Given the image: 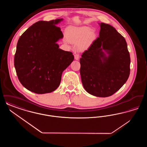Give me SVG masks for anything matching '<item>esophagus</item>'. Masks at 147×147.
Listing matches in <instances>:
<instances>
[{
  "label": "esophagus",
  "mask_w": 147,
  "mask_h": 147,
  "mask_svg": "<svg viewBox=\"0 0 147 147\" xmlns=\"http://www.w3.org/2000/svg\"><path fill=\"white\" fill-rule=\"evenodd\" d=\"M74 58L76 60H79V55L78 54H76L74 55Z\"/></svg>",
  "instance_id": "34e87169"
}]
</instances>
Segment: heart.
Segmentation results:
<instances>
[{
    "label": "heart",
    "mask_w": 147,
    "mask_h": 147,
    "mask_svg": "<svg viewBox=\"0 0 147 147\" xmlns=\"http://www.w3.org/2000/svg\"><path fill=\"white\" fill-rule=\"evenodd\" d=\"M68 42L77 45V49L83 51L89 49L96 38L95 31L87 26H69L65 30Z\"/></svg>",
    "instance_id": "b5f03b06"
}]
</instances>
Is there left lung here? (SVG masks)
Segmentation results:
<instances>
[{
	"label": "left lung",
	"instance_id": "1",
	"mask_svg": "<svg viewBox=\"0 0 147 147\" xmlns=\"http://www.w3.org/2000/svg\"><path fill=\"white\" fill-rule=\"evenodd\" d=\"M99 37L80 58V73L84 89L92 95L111 96L125 84L131 59L125 38L103 22Z\"/></svg>",
	"mask_w": 147,
	"mask_h": 147
}]
</instances>
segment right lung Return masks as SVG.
Listing matches in <instances>:
<instances>
[{
    "label": "right lung",
    "instance_id": "right-lung-1",
    "mask_svg": "<svg viewBox=\"0 0 147 147\" xmlns=\"http://www.w3.org/2000/svg\"><path fill=\"white\" fill-rule=\"evenodd\" d=\"M63 20L39 21L20 37L14 57V66L21 84L36 94L55 91L61 83L62 74L74 60L71 52L59 49L62 39L56 25Z\"/></svg>",
    "mask_w": 147,
    "mask_h": 147
}]
</instances>
